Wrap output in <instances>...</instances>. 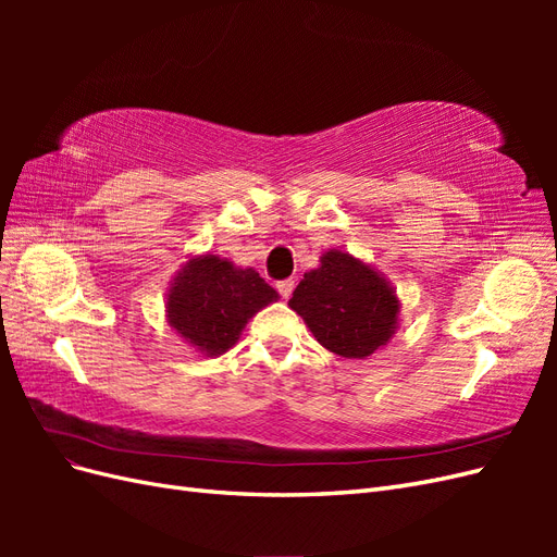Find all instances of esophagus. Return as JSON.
I'll return each mask as SVG.
<instances>
[{"label":"esophagus","mask_w":557,"mask_h":557,"mask_svg":"<svg viewBox=\"0 0 557 557\" xmlns=\"http://www.w3.org/2000/svg\"><path fill=\"white\" fill-rule=\"evenodd\" d=\"M276 288H278V293H281V297H283V299H288V297L293 295V290H295V281H293V278L278 281V283H276Z\"/></svg>","instance_id":"1"}]
</instances>
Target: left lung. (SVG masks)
<instances>
[{
	"mask_svg": "<svg viewBox=\"0 0 557 557\" xmlns=\"http://www.w3.org/2000/svg\"><path fill=\"white\" fill-rule=\"evenodd\" d=\"M288 307L305 318L320 346L346 360L374 356L399 325V297L391 281L336 248L323 252L299 281Z\"/></svg>",
	"mask_w": 557,
	"mask_h": 557,
	"instance_id": "left-lung-1",
	"label": "left lung"
}]
</instances>
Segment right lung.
I'll use <instances>...</instances> for the list:
<instances>
[{
    "instance_id": "add662e5",
    "label": "right lung",
    "mask_w": 557,
    "mask_h": 557,
    "mask_svg": "<svg viewBox=\"0 0 557 557\" xmlns=\"http://www.w3.org/2000/svg\"><path fill=\"white\" fill-rule=\"evenodd\" d=\"M278 299L250 267L221 256H195L166 290V323L201 356L218 358L239 342L248 320Z\"/></svg>"
}]
</instances>
